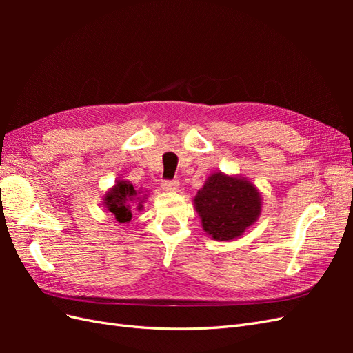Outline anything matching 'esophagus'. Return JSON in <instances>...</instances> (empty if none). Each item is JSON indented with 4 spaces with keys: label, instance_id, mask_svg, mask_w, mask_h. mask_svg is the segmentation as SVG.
<instances>
[{
    "label": "esophagus",
    "instance_id": "esophagus-1",
    "mask_svg": "<svg viewBox=\"0 0 353 353\" xmlns=\"http://www.w3.org/2000/svg\"><path fill=\"white\" fill-rule=\"evenodd\" d=\"M162 188L168 193H175L179 190V183L178 181H162Z\"/></svg>",
    "mask_w": 353,
    "mask_h": 353
}]
</instances>
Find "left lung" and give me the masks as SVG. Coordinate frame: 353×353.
Listing matches in <instances>:
<instances>
[{"instance_id": "left-lung-1", "label": "left lung", "mask_w": 353, "mask_h": 353, "mask_svg": "<svg viewBox=\"0 0 353 353\" xmlns=\"http://www.w3.org/2000/svg\"><path fill=\"white\" fill-rule=\"evenodd\" d=\"M201 227L212 239H239L259 218L262 197L250 181L243 176L212 174L194 197Z\"/></svg>"}]
</instances>
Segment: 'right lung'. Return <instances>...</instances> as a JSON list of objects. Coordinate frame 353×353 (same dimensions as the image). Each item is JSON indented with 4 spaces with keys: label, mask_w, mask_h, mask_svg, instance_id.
<instances>
[{
    "label": "right lung",
    "mask_w": 353,
    "mask_h": 353,
    "mask_svg": "<svg viewBox=\"0 0 353 353\" xmlns=\"http://www.w3.org/2000/svg\"><path fill=\"white\" fill-rule=\"evenodd\" d=\"M140 194L141 191L135 190L130 181L119 179L116 181L114 187L105 193L103 199V206L105 208V210L113 213L116 221L119 223L130 222L132 218L134 203L138 210L143 209V200L145 199V194L143 197H138Z\"/></svg>",
    "instance_id": "1"
}]
</instances>
